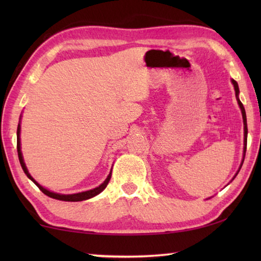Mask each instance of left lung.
<instances>
[{
	"instance_id": "1",
	"label": "left lung",
	"mask_w": 261,
	"mask_h": 261,
	"mask_svg": "<svg viewBox=\"0 0 261 261\" xmlns=\"http://www.w3.org/2000/svg\"><path fill=\"white\" fill-rule=\"evenodd\" d=\"M231 83H232V85H233V88H235V94H236V99H237L238 106H240V108H241V112H242V116H243V123H244V147H243V159H242V163H241L240 168H238V170H237L236 175L233 176V178H235L236 176H237V174H238V171L241 170V168H242L243 162H244L245 152H246V143H247V124H246V114H245L244 106H243V103L241 102L240 98H238V95H240V88H238V84H237V82H236V81H233V79H231ZM233 178H232V179H233Z\"/></svg>"
}]
</instances>
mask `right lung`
Returning <instances> with one entry per match:
<instances>
[{"instance_id": "obj_1", "label": "right lung", "mask_w": 261, "mask_h": 261, "mask_svg": "<svg viewBox=\"0 0 261 261\" xmlns=\"http://www.w3.org/2000/svg\"><path fill=\"white\" fill-rule=\"evenodd\" d=\"M21 118V116H20ZM20 118H19V123H18V127H17V152H18V158H19V162H20V166L23 168L24 173L26 174V176L32 180V182L37 185V187L41 190V191L46 194V196L50 197V198H54V199L57 200H63V201H82V200H86V199H90V198H93L95 196H98L99 193H101L107 187L110 177H112V170H110L109 175L107 176V178L105 179V182L102 184H100L99 187H96L92 190H88V191H84V192H78V193H72V194H63V193H56V192H53L49 191V190L43 188L42 185L39 184L37 180H35L31 174L29 173L28 168H26V165L24 162V159H23V153H21V148H20Z\"/></svg>"}]
</instances>
